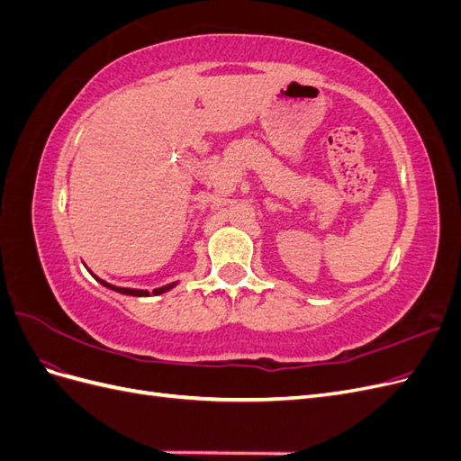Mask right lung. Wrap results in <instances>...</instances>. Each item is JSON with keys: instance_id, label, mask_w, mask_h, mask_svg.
<instances>
[{"instance_id": "1", "label": "right lung", "mask_w": 461, "mask_h": 461, "mask_svg": "<svg viewBox=\"0 0 461 461\" xmlns=\"http://www.w3.org/2000/svg\"><path fill=\"white\" fill-rule=\"evenodd\" d=\"M95 281H100L104 286H107V288H111V290L121 292V294H129V296H149V292H148V290H134V288H121V286H113V285H109V283L102 281V278H97V276H95ZM173 286H175V283H173V285H167V286H161V288H156V290L151 292V294H153V296L163 294V292H167V290L173 288Z\"/></svg>"}]
</instances>
